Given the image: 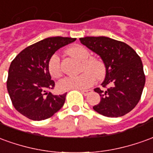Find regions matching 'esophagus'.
<instances>
[{
	"label": "esophagus",
	"instance_id": "34e87169",
	"mask_svg": "<svg viewBox=\"0 0 153 153\" xmlns=\"http://www.w3.org/2000/svg\"><path fill=\"white\" fill-rule=\"evenodd\" d=\"M81 92H82L83 94L86 96V95H88L90 92H91V90H90V89H84V90H81Z\"/></svg>",
	"mask_w": 153,
	"mask_h": 153
}]
</instances>
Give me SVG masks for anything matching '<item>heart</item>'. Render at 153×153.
<instances>
[{
    "mask_svg": "<svg viewBox=\"0 0 153 153\" xmlns=\"http://www.w3.org/2000/svg\"><path fill=\"white\" fill-rule=\"evenodd\" d=\"M71 55L82 61L81 70L84 71L77 76H67L62 79L58 83L59 88L62 91L71 89H85L94 84L95 78L97 79H102L106 74V67L100 59L91 56L90 52L81 45H75L68 50ZM49 70L52 76L58 78L62 75L60 57L58 54H54L49 60Z\"/></svg>",
    "mask_w": 153,
    "mask_h": 153,
    "instance_id": "obj_1",
    "label": "heart"
}]
</instances>
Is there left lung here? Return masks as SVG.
<instances>
[{"label":"left lung","instance_id":"left-lung-1","mask_svg":"<svg viewBox=\"0 0 153 153\" xmlns=\"http://www.w3.org/2000/svg\"><path fill=\"white\" fill-rule=\"evenodd\" d=\"M80 42L100 56L106 67L105 79L94 91L100 102L93 108L110 117L123 116L132 110L141 99L145 75L141 58L128 45L109 37H84Z\"/></svg>","mask_w":153,"mask_h":153}]
</instances>
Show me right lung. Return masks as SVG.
Masks as SVG:
<instances>
[{"label":"right lung","instance_id":"add662e5","mask_svg":"<svg viewBox=\"0 0 153 153\" xmlns=\"http://www.w3.org/2000/svg\"><path fill=\"white\" fill-rule=\"evenodd\" d=\"M75 38L49 37L30 45L14 59L8 71L7 90L15 108L35 121L52 117L65 102L66 94L54 95V87L49 71L53 54Z\"/></svg>","mask_w":153,"mask_h":153}]
</instances>
